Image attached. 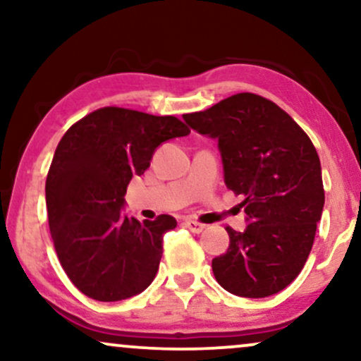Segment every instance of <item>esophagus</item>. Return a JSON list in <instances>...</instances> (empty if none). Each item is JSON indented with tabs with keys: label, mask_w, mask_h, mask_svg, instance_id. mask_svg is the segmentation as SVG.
Segmentation results:
<instances>
[{
	"label": "esophagus",
	"mask_w": 361,
	"mask_h": 361,
	"mask_svg": "<svg viewBox=\"0 0 361 361\" xmlns=\"http://www.w3.org/2000/svg\"><path fill=\"white\" fill-rule=\"evenodd\" d=\"M184 225L190 231H194V233H200V231L205 230V224H200V221H195V220H192V219H185L184 220Z\"/></svg>",
	"instance_id": "1"
}]
</instances>
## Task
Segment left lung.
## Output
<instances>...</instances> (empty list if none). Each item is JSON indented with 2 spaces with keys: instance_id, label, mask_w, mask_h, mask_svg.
I'll return each instance as SVG.
<instances>
[{
  "instance_id": "left-lung-1",
  "label": "left lung",
  "mask_w": 361,
  "mask_h": 361,
  "mask_svg": "<svg viewBox=\"0 0 361 361\" xmlns=\"http://www.w3.org/2000/svg\"><path fill=\"white\" fill-rule=\"evenodd\" d=\"M192 130L219 140L225 184L243 195V231L226 226L230 246L212 259L221 288L268 298L293 283L312 250L325 202L317 151L274 102L236 93L205 111L184 115Z\"/></svg>"
}]
</instances>
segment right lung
<instances>
[{"mask_svg": "<svg viewBox=\"0 0 361 361\" xmlns=\"http://www.w3.org/2000/svg\"><path fill=\"white\" fill-rule=\"evenodd\" d=\"M190 133L176 116L105 106L68 128L46 179L54 248L73 286L88 298L113 302L152 283L171 215L140 221L125 215L126 187L145 174L156 147Z\"/></svg>", "mask_w": 361, "mask_h": 361, "instance_id": "add662e5", "label": "right lung"}]
</instances>
